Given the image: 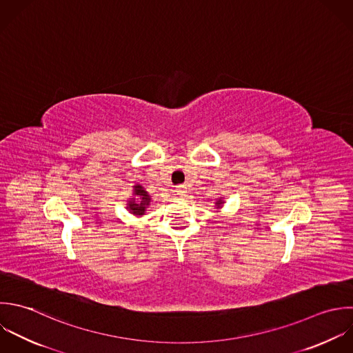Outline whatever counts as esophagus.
<instances>
[{"label":"esophagus","instance_id":"1","mask_svg":"<svg viewBox=\"0 0 353 353\" xmlns=\"http://www.w3.org/2000/svg\"><path fill=\"white\" fill-rule=\"evenodd\" d=\"M176 192H177V195H184V194L187 192V188H185L184 185H179V187L176 188Z\"/></svg>","mask_w":353,"mask_h":353}]
</instances>
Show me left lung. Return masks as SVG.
<instances>
[{
  "label": "left lung",
  "instance_id": "left-lung-1",
  "mask_svg": "<svg viewBox=\"0 0 353 353\" xmlns=\"http://www.w3.org/2000/svg\"><path fill=\"white\" fill-rule=\"evenodd\" d=\"M223 205H224V199H223V198H219V199L216 201V208H217V209H221Z\"/></svg>",
  "mask_w": 353,
  "mask_h": 353
}]
</instances>
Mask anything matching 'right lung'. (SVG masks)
<instances>
[{"label": "right lung", "instance_id": "obj_1", "mask_svg": "<svg viewBox=\"0 0 353 353\" xmlns=\"http://www.w3.org/2000/svg\"><path fill=\"white\" fill-rule=\"evenodd\" d=\"M150 202H151L150 194L140 184H134L133 195H132V198H129V201L126 203V209L133 216L141 217L145 214V210L150 206Z\"/></svg>", "mask_w": 353, "mask_h": 353}]
</instances>
